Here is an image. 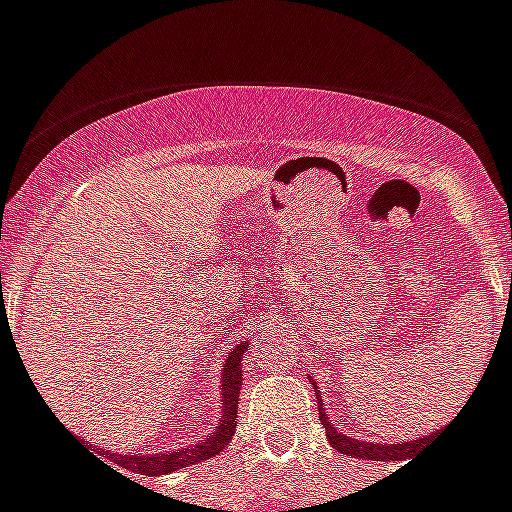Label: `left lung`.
I'll use <instances>...</instances> for the list:
<instances>
[{"label":"left lung","mask_w":512,"mask_h":512,"mask_svg":"<svg viewBox=\"0 0 512 512\" xmlns=\"http://www.w3.org/2000/svg\"><path fill=\"white\" fill-rule=\"evenodd\" d=\"M311 384H314V389H317V404H319V420H322L324 430H327V438H330L332 448H335L337 453H345V456H353V459H368V461H410L412 456L417 453V448L422 446V443L428 441V438H433V435H428V438H420V441H410V443H368V441H358V438H353V435H345L340 433V430L332 425V420L327 417V412H324V404H322V397H319V386L317 381L311 379Z\"/></svg>","instance_id":"1"}]
</instances>
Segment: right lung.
Returning <instances> with one entry per match:
<instances>
[{
  "label": "right lung",
  "mask_w": 512,
  "mask_h": 512,
  "mask_svg": "<svg viewBox=\"0 0 512 512\" xmlns=\"http://www.w3.org/2000/svg\"><path fill=\"white\" fill-rule=\"evenodd\" d=\"M247 353V340L239 342L237 348L226 355L224 371H221V415L219 425L213 433H208L203 441L193 443V446L177 448V451L167 453H146V456H121V453L97 451L100 456L110 459L113 464L123 466V469L133 471V474H144V477H159V474H172L177 469H185L198 461L213 459L219 456L226 446H229L234 428H237V407H239V389H242V355ZM100 461V459H97ZM105 464V461H102ZM108 466V464H105Z\"/></svg>",
  "instance_id": "right-lung-1"
}]
</instances>
